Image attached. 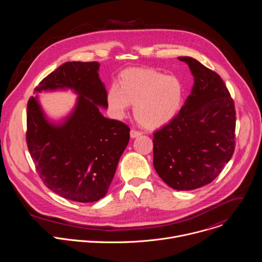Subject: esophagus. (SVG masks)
Segmentation results:
<instances>
[{
    "label": "esophagus",
    "instance_id": "esophagus-1",
    "mask_svg": "<svg viewBox=\"0 0 262 262\" xmlns=\"http://www.w3.org/2000/svg\"><path fill=\"white\" fill-rule=\"evenodd\" d=\"M143 133L140 132V130H137V129H132L130 130V137L134 139V138H137L139 136H141Z\"/></svg>",
    "mask_w": 262,
    "mask_h": 262
}]
</instances>
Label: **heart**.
<instances>
[{
  "instance_id": "1",
  "label": "heart",
  "mask_w": 262,
  "mask_h": 262,
  "mask_svg": "<svg viewBox=\"0 0 262 262\" xmlns=\"http://www.w3.org/2000/svg\"><path fill=\"white\" fill-rule=\"evenodd\" d=\"M184 89L175 76H165L152 68H130L111 85L106 104L116 118H122L135 104L136 119L145 127L156 128L169 122L181 107Z\"/></svg>"
}]
</instances>
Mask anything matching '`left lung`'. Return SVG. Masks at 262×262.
<instances>
[{
	"label": "left lung",
	"mask_w": 262,
	"mask_h": 262,
	"mask_svg": "<svg viewBox=\"0 0 262 262\" xmlns=\"http://www.w3.org/2000/svg\"><path fill=\"white\" fill-rule=\"evenodd\" d=\"M178 60L195 83L177 116L154 134V166L170 188L190 191L211 182L232 158L235 108L216 72L191 57Z\"/></svg>",
	"instance_id": "1"
}]
</instances>
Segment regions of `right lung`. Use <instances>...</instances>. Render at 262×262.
<instances>
[{
  "instance_id": "obj_1",
  "label": "right lung",
  "mask_w": 262,
  "mask_h": 262,
  "mask_svg": "<svg viewBox=\"0 0 262 262\" xmlns=\"http://www.w3.org/2000/svg\"><path fill=\"white\" fill-rule=\"evenodd\" d=\"M98 62H66L34 91L72 89L79 97L72 113L60 124L50 122L37 96L27 105L26 140L39 177L59 196L82 203L103 198L129 141V127L107 119L106 90Z\"/></svg>"
}]
</instances>
